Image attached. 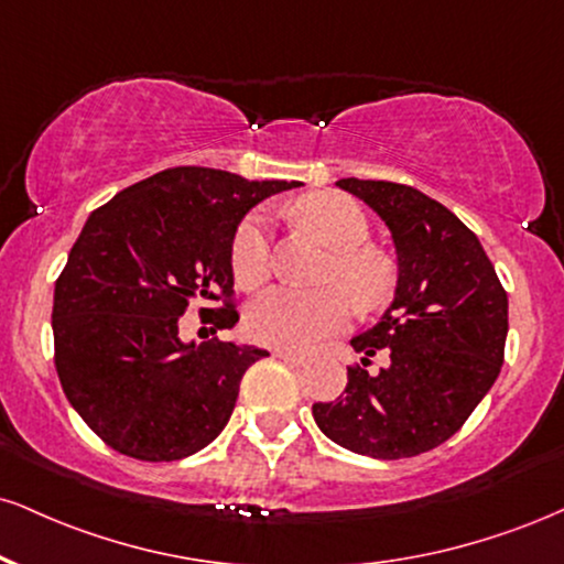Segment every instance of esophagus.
Returning <instances> with one entry per match:
<instances>
[{"label": "esophagus", "instance_id": "34e87169", "mask_svg": "<svg viewBox=\"0 0 564 564\" xmlns=\"http://www.w3.org/2000/svg\"><path fill=\"white\" fill-rule=\"evenodd\" d=\"M273 357L283 359V362H289V365H304V362H307V357L300 355V351H291V349H273Z\"/></svg>", "mask_w": 564, "mask_h": 564}]
</instances>
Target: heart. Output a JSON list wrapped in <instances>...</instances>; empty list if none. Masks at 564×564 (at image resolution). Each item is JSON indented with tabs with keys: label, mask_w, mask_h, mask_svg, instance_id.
<instances>
[{
	"label": "heart",
	"mask_w": 564,
	"mask_h": 564,
	"mask_svg": "<svg viewBox=\"0 0 564 564\" xmlns=\"http://www.w3.org/2000/svg\"><path fill=\"white\" fill-rule=\"evenodd\" d=\"M296 215L321 239L336 249L330 278L344 283L362 310H378L391 300L393 268L381 252L359 247L368 239L370 226L365 209L351 196L336 192L310 194L296 205ZM230 270L236 283L252 289L270 273L268 220L262 213L247 215L230 241ZM351 317V300L341 286L300 291L273 286L249 302V336L270 347L300 349L336 334Z\"/></svg>",
	"instance_id": "obj_1"
}]
</instances>
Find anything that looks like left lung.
Returning a JSON list of instances; mask_svg holds the SVG:
<instances>
[{"mask_svg":"<svg viewBox=\"0 0 564 564\" xmlns=\"http://www.w3.org/2000/svg\"><path fill=\"white\" fill-rule=\"evenodd\" d=\"M336 186L389 226L399 281L381 323L351 338L362 365L378 351L389 365L376 376L351 365L341 397L312 404V417L355 454L415 457L463 429L497 381L507 291L478 236L441 202L391 181L341 178Z\"/></svg>","mask_w":564,"mask_h":564,"instance_id":"8db88e82","label":"left lung"}]
</instances>
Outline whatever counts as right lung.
<instances>
[{
    "instance_id": "add662e5",
    "label": "right lung",
    "mask_w": 564,
    "mask_h": 564,
    "mask_svg": "<svg viewBox=\"0 0 564 564\" xmlns=\"http://www.w3.org/2000/svg\"><path fill=\"white\" fill-rule=\"evenodd\" d=\"M300 181H247L215 167H167L88 215L54 283V368L67 402L115 452L173 463L226 429L249 365L234 341L183 344L188 304L234 328L230 241L257 202Z\"/></svg>"
}]
</instances>
